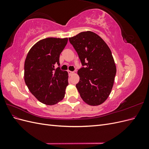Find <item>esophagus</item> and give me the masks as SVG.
<instances>
[{
	"instance_id": "34e87169",
	"label": "esophagus",
	"mask_w": 149,
	"mask_h": 149,
	"mask_svg": "<svg viewBox=\"0 0 149 149\" xmlns=\"http://www.w3.org/2000/svg\"><path fill=\"white\" fill-rule=\"evenodd\" d=\"M68 73H69L70 76H71L72 74H74V72L73 71H68Z\"/></svg>"
}]
</instances>
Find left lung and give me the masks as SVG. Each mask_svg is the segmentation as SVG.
Here are the masks:
<instances>
[{
    "mask_svg": "<svg viewBox=\"0 0 149 149\" xmlns=\"http://www.w3.org/2000/svg\"><path fill=\"white\" fill-rule=\"evenodd\" d=\"M83 66L78 71L76 87L82 100L98 106L109 97L113 87L116 66L110 48L96 33L83 31L69 38Z\"/></svg>",
    "mask_w": 149,
    "mask_h": 149,
    "instance_id": "8db88e82",
    "label": "left lung"
}]
</instances>
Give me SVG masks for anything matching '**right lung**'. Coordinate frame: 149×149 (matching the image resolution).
<instances>
[{"label":"right lung","mask_w":149,"mask_h":149,"mask_svg":"<svg viewBox=\"0 0 149 149\" xmlns=\"http://www.w3.org/2000/svg\"><path fill=\"white\" fill-rule=\"evenodd\" d=\"M68 38H47L36 43L29 50L24 64V79L31 93L45 104L61 101L68 85L66 71L60 66V55Z\"/></svg>","instance_id":"add662e5"}]
</instances>
